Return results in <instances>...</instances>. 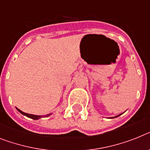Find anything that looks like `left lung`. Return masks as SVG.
Segmentation results:
<instances>
[{
  "instance_id": "obj_1",
  "label": "left lung",
  "mask_w": 150,
  "mask_h": 150,
  "mask_svg": "<svg viewBox=\"0 0 150 150\" xmlns=\"http://www.w3.org/2000/svg\"><path fill=\"white\" fill-rule=\"evenodd\" d=\"M118 116H120V115H118ZM118 116H117V117H118Z\"/></svg>"
}]
</instances>
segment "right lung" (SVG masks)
Returning a JSON list of instances; mask_svg holds the SVG:
<instances>
[{"instance_id": "obj_1", "label": "right lung", "mask_w": 150, "mask_h": 150, "mask_svg": "<svg viewBox=\"0 0 150 150\" xmlns=\"http://www.w3.org/2000/svg\"><path fill=\"white\" fill-rule=\"evenodd\" d=\"M17 110H18L20 113H21L22 114H23V115L26 116V117H28L31 118V119H33V120H38V119H40V118L41 117H49V116L50 115V114H47V115H43V116H41V115H33V114H26V113H24V112L21 111V110H19L18 108H17Z\"/></svg>"}]
</instances>
